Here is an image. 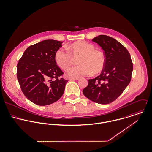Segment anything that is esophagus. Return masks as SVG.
Masks as SVG:
<instances>
[{"instance_id": "1", "label": "esophagus", "mask_w": 152, "mask_h": 152, "mask_svg": "<svg viewBox=\"0 0 152 152\" xmlns=\"http://www.w3.org/2000/svg\"><path fill=\"white\" fill-rule=\"evenodd\" d=\"M79 79V77H70V80H77Z\"/></svg>"}]
</instances>
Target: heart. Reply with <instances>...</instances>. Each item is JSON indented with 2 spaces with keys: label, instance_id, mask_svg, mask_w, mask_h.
<instances>
[{
  "label": "heart",
  "instance_id": "1",
  "mask_svg": "<svg viewBox=\"0 0 152 152\" xmlns=\"http://www.w3.org/2000/svg\"><path fill=\"white\" fill-rule=\"evenodd\" d=\"M66 49H60L55 53V59L61 69L67 70L77 59V66L68 71L69 75L73 76H88L91 73L97 74L103 69L105 58L100 51L94 50V46L85 41L72 43Z\"/></svg>",
  "mask_w": 152,
  "mask_h": 152
}]
</instances>
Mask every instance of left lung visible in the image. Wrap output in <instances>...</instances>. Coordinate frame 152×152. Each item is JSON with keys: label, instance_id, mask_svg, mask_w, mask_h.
I'll use <instances>...</instances> for the list:
<instances>
[{"label": "left lung", "instance_id": "left-lung-1", "mask_svg": "<svg viewBox=\"0 0 152 152\" xmlns=\"http://www.w3.org/2000/svg\"><path fill=\"white\" fill-rule=\"evenodd\" d=\"M92 41L103 50L105 64L100 75L89 79L83 93L94 102L109 104L115 101L129 84L133 63L126 48L114 38L99 35Z\"/></svg>", "mask_w": 152, "mask_h": 152}]
</instances>
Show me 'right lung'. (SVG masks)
I'll use <instances>...</instances> for the list:
<instances>
[{"mask_svg": "<svg viewBox=\"0 0 152 152\" xmlns=\"http://www.w3.org/2000/svg\"><path fill=\"white\" fill-rule=\"evenodd\" d=\"M62 42L45 40L31 45L17 64V78L24 95L39 106L50 104L63 95L68 80L56 64L55 53Z\"/></svg>", "mask_w": 152, "mask_h": 152, "instance_id": "obj_1", "label": "right lung"}]
</instances>
